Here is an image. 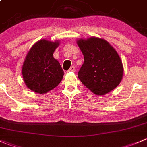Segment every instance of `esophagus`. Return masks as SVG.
I'll list each match as a JSON object with an SVG mask.
<instances>
[{
  "label": "esophagus",
  "instance_id": "obj_1",
  "mask_svg": "<svg viewBox=\"0 0 147 147\" xmlns=\"http://www.w3.org/2000/svg\"><path fill=\"white\" fill-rule=\"evenodd\" d=\"M75 67L74 66H72L69 68V69L68 70V72H75Z\"/></svg>",
  "mask_w": 147,
  "mask_h": 147
}]
</instances>
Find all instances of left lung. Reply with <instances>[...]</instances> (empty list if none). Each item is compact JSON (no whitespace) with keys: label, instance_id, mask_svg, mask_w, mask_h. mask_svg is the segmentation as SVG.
Wrapping results in <instances>:
<instances>
[{"label":"left lung","instance_id":"left-lung-1","mask_svg":"<svg viewBox=\"0 0 147 147\" xmlns=\"http://www.w3.org/2000/svg\"><path fill=\"white\" fill-rule=\"evenodd\" d=\"M84 56L78 78L86 88L98 95L116 88L123 74L122 61L116 49L100 38L80 39L77 42Z\"/></svg>","mask_w":147,"mask_h":147}]
</instances>
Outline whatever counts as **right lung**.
<instances>
[{"label": "right lung", "mask_w": 147, "mask_h": 147, "mask_svg": "<svg viewBox=\"0 0 147 147\" xmlns=\"http://www.w3.org/2000/svg\"><path fill=\"white\" fill-rule=\"evenodd\" d=\"M59 41L42 39L36 42L27 53L22 67L26 85L36 93L44 94L56 88L62 81L64 71L53 57Z\"/></svg>", "instance_id": "1"}]
</instances>
